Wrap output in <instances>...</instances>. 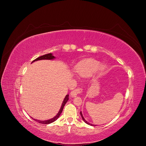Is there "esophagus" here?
<instances>
[{"label": "esophagus", "mask_w": 146, "mask_h": 146, "mask_svg": "<svg viewBox=\"0 0 146 146\" xmlns=\"http://www.w3.org/2000/svg\"><path fill=\"white\" fill-rule=\"evenodd\" d=\"M82 93V88L81 87H77V88L74 89L73 91L71 92V96L72 97H75L77 96L78 94H80Z\"/></svg>", "instance_id": "obj_1"}]
</instances>
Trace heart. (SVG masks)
I'll list each match as a JSON object with an SVG mask.
<instances>
[{
    "label": "heart",
    "instance_id": "1",
    "mask_svg": "<svg viewBox=\"0 0 146 146\" xmlns=\"http://www.w3.org/2000/svg\"><path fill=\"white\" fill-rule=\"evenodd\" d=\"M100 65V63L94 59H88L81 63L77 68V72L81 75L86 76L96 71Z\"/></svg>",
    "mask_w": 146,
    "mask_h": 146
}]
</instances>
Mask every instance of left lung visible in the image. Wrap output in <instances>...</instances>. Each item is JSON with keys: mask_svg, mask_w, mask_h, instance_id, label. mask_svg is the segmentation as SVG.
Here are the masks:
<instances>
[{"mask_svg": "<svg viewBox=\"0 0 146 146\" xmlns=\"http://www.w3.org/2000/svg\"><path fill=\"white\" fill-rule=\"evenodd\" d=\"M80 114H81V117H82V119H83V121H84L86 123H87V124H88V125H92V126H94L95 125H93V124H90V123H88V122H87L86 120H85V119L84 118V117H83V116H82V113H81V112H80Z\"/></svg>", "mask_w": 146, "mask_h": 146, "instance_id": "left-lung-1", "label": "left lung"}]
</instances>
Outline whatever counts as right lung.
Listing matches in <instances>:
<instances>
[{
  "instance_id": "obj_1",
  "label": "right lung",
  "mask_w": 146,
  "mask_h": 146,
  "mask_svg": "<svg viewBox=\"0 0 146 146\" xmlns=\"http://www.w3.org/2000/svg\"><path fill=\"white\" fill-rule=\"evenodd\" d=\"M54 58V56H53V55L52 54V53H47V54H44L43 55V56H41L37 58H36V59H34L32 62H34V61H36V60H42V59H53ZM69 99V95L67 94L66 96V97L65 98L64 100V102L63 103H62V106L59 111V112L58 113V114L55 116L54 117H53L52 119H50L49 120H47V121H38V120H37V119H34V120H35L36 121L38 122V123H43V124H48V123H52L54 121H56L58 117H59L60 115L61 114V113L62 112V110H63V109L66 103L68 102Z\"/></svg>"
}]
</instances>
